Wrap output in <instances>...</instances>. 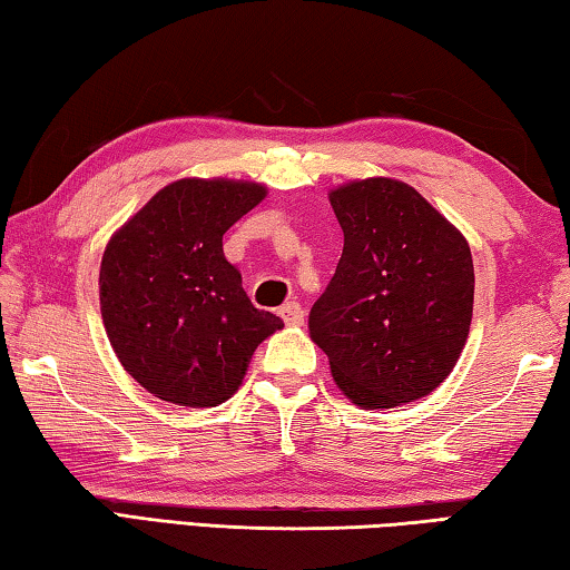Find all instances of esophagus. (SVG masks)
<instances>
[{"label": "esophagus", "mask_w": 570, "mask_h": 570, "mask_svg": "<svg viewBox=\"0 0 570 570\" xmlns=\"http://www.w3.org/2000/svg\"><path fill=\"white\" fill-rule=\"evenodd\" d=\"M279 317H283L287 325H303L305 323V311H303L301 303L291 301V303H285L283 307H279Z\"/></svg>", "instance_id": "obj_1"}]
</instances>
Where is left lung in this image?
Segmentation results:
<instances>
[{
    "instance_id": "8db88e82",
    "label": "left lung",
    "mask_w": 570,
    "mask_h": 570,
    "mask_svg": "<svg viewBox=\"0 0 570 570\" xmlns=\"http://www.w3.org/2000/svg\"><path fill=\"white\" fill-rule=\"evenodd\" d=\"M341 263L311 311V337L355 405L377 411L433 393L461 357L473 317L465 237L391 177L331 193Z\"/></svg>"
}]
</instances>
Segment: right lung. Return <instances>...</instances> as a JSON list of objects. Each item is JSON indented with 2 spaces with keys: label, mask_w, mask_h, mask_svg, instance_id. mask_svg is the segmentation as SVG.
I'll return each instance as SVG.
<instances>
[{
  "label": "right lung",
  "mask_w": 570,
  "mask_h": 570,
  "mask_svg": "<svg viewBox=\"0 0 570 570\" xmlns=\"http://www.w3.org/2000/svg\"><path fill=\"white\" fill-rule=\"evenodd\" d=\"M263 197L255 183L177 179L109 239L99 267L107 337L159 401L225 403L255 347L283 327L249 303L223 253V235Z\"/></svg>",
  "instance_id": "right-lung-1"
}]
</instances>
